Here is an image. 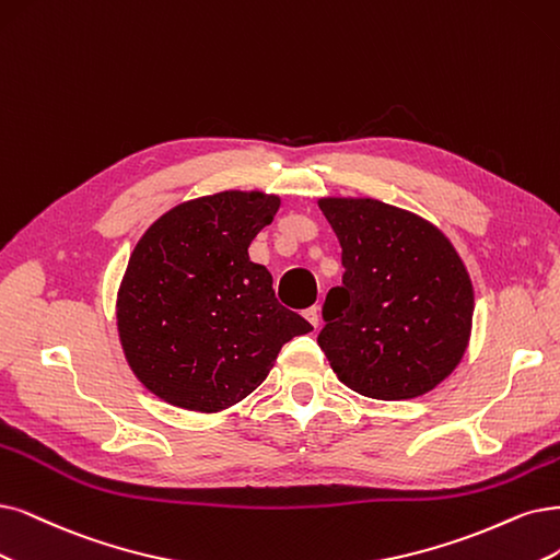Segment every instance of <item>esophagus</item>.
<instances>
[{
	"mask_svg": "<svg viewBox=\"0 0 560 560\" xmlns=\"http://www.w3.org/2000/svg\"><path fill=\"white\" fill-rule=\"evenodd\" d=\"M306 320L312 323L314 327H318L320 325V306H312V308H306Z\"/></svg>",
	"mask_w": 560,
	"mask_h": 560,
	"instance_id": "obj_1",
	"label": "esophagus"
}]
</instances>
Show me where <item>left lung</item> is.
Masks as SVG:
<instances>
[{
    "label": "left lung",
    "instance_id": "1",
    "mask_svg": "<svg viewBox=\"0 0 560 560\" xmlns=\"http://www.w3.org/2000/svg\"><path fill=\"white\" fill-rule=\"evenodd\" d=\"M341 244L343 283L327 293L318 346L369 399L427 395L459 366L472 329L468 269L439 225L376 198H318Z\"/></svg>",
    "mask_w": 560,
    "mask_h": 560
}]
</instances>
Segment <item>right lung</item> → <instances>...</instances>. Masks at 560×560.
I'll use <instances>...</instances> for the list:
<instances>
[{
	"mask_svg": "<svg viewBox=\"0 0 560 560\" xmlns=\"http://www.w3.org/2000/svg\"><path fill=\"white\" fill-rule=\"evenodd\" d=\"M281 198L219 191L161 214L133 246L117 288V335L133 376L161 401L221 412L267 378L279 350L312 332L277 302L248 244Z\"/></svg>",
	"mask_w": 560,
	"mask_h": 560,
	"instance_id": "add662e5",
	"label": "right lung"
}]
</instances>
